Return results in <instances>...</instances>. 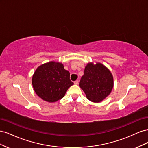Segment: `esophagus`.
Instances as JSON below:
<instances>
[{
  "label": "esophagus",
  "mask_w": 148,
  "mask_h": 148,
  "mask_svg": "<svg viewBox=\"0 0 148 148\" xmlns=\"http://www.w3.org/2000/svg\"><path fill=\"white\" fill-rule=\"evenodd\" d=\"M78 83H79V81H78V80H76V81H75V82H74V84H78Z\"/></svg>",
  "instance_id": "34e87169"
}]
</instances>
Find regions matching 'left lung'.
Listing matches in <instances>:
<instances>
[{"instance_id":"8db88e82","label":"left lung","mask_w":148,"mask_h":148,"mask_svg":"<svg viewBox=\"0 0 148 148\" xmlns=\"http://www.w3.org/2000/svg\"><path fill=\"white\" fill-rule=\"evenodd\" d=\"M79 86L88 99L99 102L108 96L114 86L113 77L110 71L101 64L94 65L88 64L79 82Z\"/></svg>"}]
</instances>
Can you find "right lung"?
<instances>
[{
    "label": "right lung",
    "instance_id": "add662e5",
    "mask_svg": "<svg viewBox=\"0 0 148 148\" xmlns=\"http://www.w3.org/2000/svg\"><path fill=\"white\" fill-rule=\"evenodd\" d=\"M32 84L37 95L49 102H56L64 97L73 83L70 73L60 63L50 62L36 69L33 76Z\"/></svg>",
    "mask_w": 148,
    "mask_h": 148
}]
</instances>
